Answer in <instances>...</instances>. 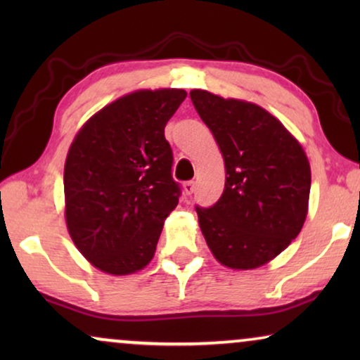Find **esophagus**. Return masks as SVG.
Listing matches in <instances>:
<instances>
[{
	"instance_id": "obj_1",
	"label": "esophagus",
	"mask_w": 360,
	"mask_h": 360,
	"mask_svg": "<svg viewBox=\"0 0 360 360\" xmlns=\"http://www.w3.org/2000/svg\"><path fill=\"white\" fill-rule=\"evenodd\" d=\"M184 191H185V195H191L195 191V181H185L184 184Z\"/></svg>"
}]
</instances>
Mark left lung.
<instances>
[{
	"label": "left lung",
	"instance_id": "8db88e82",
	"mask_svg": "<svg viewBox=\"0 0 360 360\" xmlns=\"http://www.w3.org/2000/svg\"><path fill=\"white\" fill-rule=\"evenodd\" d=\"M190 98L226 165L219 200L210 208L196 206L201 233L226 267H260L288 248L307 219V154L264 108L205 90H191Z\"/></svg>",
	"mask_w": 360,
	"mask_h": 360
}]
</instances>
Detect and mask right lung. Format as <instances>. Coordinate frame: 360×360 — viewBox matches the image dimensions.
<instances>
[{
  "label": "right lung",
  "instance_id": "1",
  "mask_svg": "<svg viewBox=\"0 0 360 360\" xmlns=\"http://www.w3.org/2000/svg\"><path fill=\"white\" fill-rule=\"evenodd\" d=\"M185 90H139L112 101L73 139L63 170L68 233L86 260L112 275L154 257L164 221L179 205L164 129Z\"/></svg>",
  "mask_w": 360,
  "mask_h": 360
}]
</instances>
